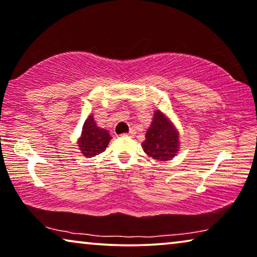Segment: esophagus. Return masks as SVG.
I'll list each match as a JSON object with an SVG mask.
<instances>
[{"label":"esophagus","instance_id":"1","mask_svg":"<svg viewBox=\"0 0 257 257\" xmlns=\"http://www.w3.org/2000/svg\"><path fill=\"white\" fill-rule=\"evenodd\" d=\"M122 136H123V137H132V136H134V132H130L128 134H123Z\"/></svg>","mask_w":257,"mask_h":257}]
</instances>
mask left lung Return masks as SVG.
I'll use <instances>...</instances> for the list:
<instances>
[{
    "label": "left lung",
    "mask_w": 257,
    "mask_h": 257,
    "mask_svg": "<svg viewBox=\"0 0 257 257\" xmlns=\"http://www.w3.org/2000/svg\"><path fill=\"white\" fill-rule=\"evenodd\" d=\"M142 147L148 156L160 162L170 161L179 151L178 130L161 110H155Z\"/></svg>",
    "instance_id": "obj_1"
}]
</instances>
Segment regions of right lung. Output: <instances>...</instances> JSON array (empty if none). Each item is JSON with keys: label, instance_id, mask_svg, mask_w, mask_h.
Here are the masks:
<instances>
[{"label": "right lung", "instance_id": "add662e5", "mask_svg": "<svg viewBox=\"0 0 257 257\" xmlns=\"http://www.w3.org/2000/svg\"><path fill=\"white\" fill-rule=\"evenodd\" d=\"M111 137L106 129L97 127L93 115L88 116L82 127L81 136L78 140V147L85 157L91 158L106 150Z\"/></svg>", "mask_w": 257, "mask_h": 257}]
</instances>
